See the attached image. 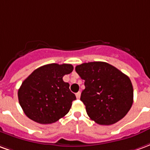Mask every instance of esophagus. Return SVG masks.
<instances>
[{
  "instance_id": "obj_1",
  "label": "esophagus",
  "mask_w": 150,
  "mask_h": 150,
  "mask_svg": "<svg viewBox=\"0 0 150 150\" xmlns=\"http://www.w3.org/2000/svg\"><path fill=\"white\" fill-rule=\"evenodd\" d=\"M76 97L77 99H79L81 98V92H78V93H76Z\"/></svg>"
}]
</instances>
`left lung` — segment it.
<instances>
[{
    "mask_svg": "<svg viewBox=\"0 0 150 150\" xmlns=\"http://www.w3.org/2000/svg\"><path fill=\"white\" fill-rule=\"evenodd\" d=\"M75 70L85 86L81 100L87 114L99 125H110L129 111L133 88L129 77L106 62H94L76 65Z\"/></svg>",
    "mask_w": 150,
    "mask_h": 150,
    "instance_id": "left-lung-1",
    "label": "left lung"
}]
</instances>
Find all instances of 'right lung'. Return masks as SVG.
Returning a JSON list of instances; mask_svg holds the SVG:
<instances>
[{
	"label": "right lung",
	"instance_id": "add662e5",
	"mask_svg": "<svg viewBox=\"0 0 150 150\" xmlns=\"http://www.w3.org/2000/svg\"><path fill=\"white\" fill-rule=\"evenodd\" d=\"M70 64H49L35 69L21 84L18 100L25 115L40 124H52L67 114L76 96L63 76Z\"/></svg>",
	"mask_w": 150,
	"mask_h": 150
}]
</instances>
